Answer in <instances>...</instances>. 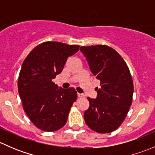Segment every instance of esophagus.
I'll return each instance as SVG.
<instances>
[{
  "mask_svg": "<svg viewBox=\"0 0 155 155\" xmlns=\"http://www.w3.org/2000/svg\"><path fill=\"white\" fill-rule=\"evenodd\" d=\"M77 95H78V97H84V94H83L77 93Z\"/></svg>",
  "mask_w": 155,
  "mask_h": 155,
  "instance_id": "esophagus-1",
  "label": "esophagus"
}]
</instances>
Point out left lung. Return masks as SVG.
<instances>
[{
    "mask_svg": "<svg viewBox=\"0 0 155 155\" xmlns=\"http://www.w3.org/2000/svg\"><path fill=\"white\" fill-rule=\"evenodd\" d=\"M91 71L101 81L96 99L87 97L89 108L84 112L86 124L99 134L115 130L125 119L132 104L134 83L126 62L106 45L81 46Z\"/></svg>",
    "mask_w": 155,
    "mask_h": 155,
    "instance_id": "left-lung-1",
    "label": "left lung"
}]
</instances>
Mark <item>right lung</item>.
<instances>
[{"instance_id": "right-lung-1", "label": "right lung", "mask_w": 155, "mask_h": 155, "mask_svg": "<svg viewBox=\"0 0 155 155\" xmlns=\"http://www.w3.org/2000/svg\"><path fill=\"white\" fill-rule=\"evenodd\" d=\"M79 46L47 41L36 46L25 59L18 79L23 109L33 124L43 131L63 127L76 101L73 87L61 88L52 79L63 70L68 58Z\"/></svg>"}]
</instances>
